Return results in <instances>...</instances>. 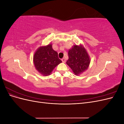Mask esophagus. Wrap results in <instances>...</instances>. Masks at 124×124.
<instances>
[{
	"label": "esophagus",
	"instance_id": "1",
	"mask_svg": "<svg viewBox=\"0 0 124 124\" xmlns=\"http://www.w3.org/2000/svg\"><path fill=\"white\" fill-rule=\"evenodd\" d=\"M62 62H66V59H65V58H62Z\"/></svg>",
	"mask_w": 124,
	"mask_h": 124
}]
</instances>
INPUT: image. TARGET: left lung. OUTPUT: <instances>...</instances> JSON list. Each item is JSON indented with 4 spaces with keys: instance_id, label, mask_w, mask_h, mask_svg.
I'll use <instances>...</instances> for the list:
<instances>
[{
    "instance_id": "left-lung-1",
    "label": "left lung",
    "mask_w": 124,
    "mask_h": 124,
    "mask_svg": "<svg viewBox=\"0 0 124 124\" xmlns=\"http://www.w3.org/2000/svg\"><path fill=\"white\" fill-rule=\"evenodd\" d=\"M69 59L66 63L76 76L83 73L88 68L90 57L85 47L80 44L74 45L68 52Z\"/></svg>"
}]
</instances>
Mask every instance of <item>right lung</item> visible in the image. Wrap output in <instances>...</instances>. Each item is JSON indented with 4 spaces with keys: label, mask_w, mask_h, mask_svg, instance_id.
Returning <instances> with one entry per match:
<instances>
[{
    "label": "right lung",
    "mask_w": 124,
    "mask_h": 124,
    "mask_svg": "<svg viewBox=\"0 0 124 124\" xmlns=\"http://www.w3.org/2000/svg\"><path fill=\"white\" fill-rule=\"evenodd\" d=\"M35 68L44 76L51 74L52 71L62 62L58 57V53L52 48V44L39 47L33 57Z\"/></svg>",
    "instance_id": "1"
}]
</instances>
